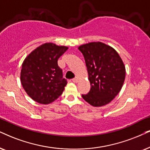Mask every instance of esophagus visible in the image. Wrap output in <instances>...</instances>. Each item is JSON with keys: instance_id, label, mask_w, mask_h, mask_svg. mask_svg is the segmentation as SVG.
Segmentation results:
<instances>
[{"instance_id": "34e87169", "label": "esophagus", "mask_w": 150, "mask_h": 150, "mask_svg": "<svg viewBox=\"0 0 150 150\" xmlns=\"http://www.w3.org/2000/svg\"><path fill=\"white\" fill-rule=\"evenodd\" d=\"M78 80H79V79H78V77H75V78L72 79V81H73V82H75V83L78 82Z\"/></svg>"}]
</instances>
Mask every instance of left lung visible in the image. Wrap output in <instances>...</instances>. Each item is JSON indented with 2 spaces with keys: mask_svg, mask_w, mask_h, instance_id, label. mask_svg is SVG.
Here are the masks:
<instances>
[{
  "mask_svg": "<svg viewBox=\"0 0 150 150\" xmlns=\"http://www.w3.org/2000/svg\"><path fill=\"white\" fill-rule=\"evenodd\" d=\"M88 73L91 90L81 97L93 107L109 103L120 91L125 78V68L118 53L101 42L79 47Z\"/></svg>",
  "mask_w": 150,
  "mask_h": 150,
  "instance_id": "left-lung-1",
  "label": "left lung"
}]
</instances>
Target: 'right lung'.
Instances as JSON below:
<instances>
[{
  "instance_id": "1",
  "label": "right lung",
  "mask_w": 150,
  "mask_h": 150,
  "mask_svg": "<svg viewBox=\"0 0 150 150\" xmlns=\"http://www.w3.org/2000/svg\"><path fill=\"white\" fill-rule=\"evenodd\" d=\"M66 46L46 43L33 51L24 60L21 81L24 90L35 101L47 105L62 94L67 80L58 66V59L67 50Z\"/></svg>"
}]
</instances>
